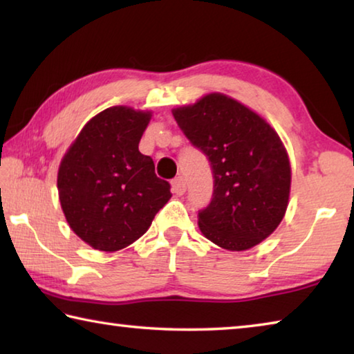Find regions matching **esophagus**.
I'll use <instances>...</instances> for the list:
<instances>
[{
	"label": "esophagus",
	"instance_id": "obj_1",
	"mask_svg": "<svg viewBox=\"0 0 354 354\" xmlns=\"http://www.w3.org/2000/svg\"><path fill=\"white\" fill-rule=\"evenodd\" d=\"M185 187H187V185H185L184 178H181V176H178V178H175L171 181V189H173V192H175L176 195H184Z\"/></svg>",
	"mask_w": 354,
	"mask_h": 354
}]
</instances>
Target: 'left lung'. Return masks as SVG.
I'll list each match as a JSON object with an SVG mask.
<instances>
[{
	"label": "left lung",
	"instance_id": "1",
	"mask_svg": "<svg viewBox=\"0 0 354 354\" xmlns=\"http://www.w3.org/2000/svg\"><path fill=\"white\" fill-rule=\"evenodd\" d=\"M171 112L212 167V200L198 212L203 236L230 251L256 247L289 205L292 171L278 133L259 113L217 92Z\"/></svg>",
	"mask_w": 354,
	"mask_h": 354
}]
</instances>
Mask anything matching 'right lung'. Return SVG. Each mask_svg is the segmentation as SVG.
I'll return each mask as SVG.
<instances>
[{"label":"right lung","instance_id":"add662e5","mask_svg":"<svg viewBox=\"0 0 354 354\" xmlns=\"http://www.w3.org/2000/svg\"><path fill=\"white\" fill-rule=\"evenodd\" d=\"M151 112L112 106L84 124L57 171L59 201L71 231L92 248H127L171 198L170 184L139 151Z\"/></svg>","mask_w":354,"mask_h":354}]
</instances>
